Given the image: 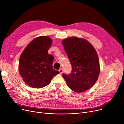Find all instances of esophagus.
<instances>
[{
  "mask_svg": "<svg viewBox=\"0 0 124 124\" xmlns=\"http://www.w3.org/2000/svg\"><path fill=\"white\" fill-rule=\"evenodd\" d=\"M59 73H61V74H62V73H63V70H62V69H59Z\"/></svg>",
  "mask_w": 124,
  "mask_h": 124,
  "instance_id": "1",
  "label": "esophagus"
}]
</instances>
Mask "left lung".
<instances>
[{"label":"left lung","instance_id":"1","mask_svg":"<svg viewBox=\"0 0 124 124\" xmlns=\"http://www.w3.org/2000/svg\"><path fill=\"white\" fill-rule=\"evenodd\" d=\"M62 44L72 66L71 73H63V78L73 91H86L96 83L100 73L96 50L88 41L75 37L65 39Z\"/></svg>","mask_w":124,"mask_h":124}]
</instances>
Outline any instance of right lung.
Masks as SVG:
<instances>
[{
  "instance_id": "add662e5",
  "label": "right lung",
  "mask_w": 124,
  "mask_h": 124,
  "mask_svg": "<svg viewBox=\"0 0 124 124\" xmlns=\"http://www.w3.org/2000/svg\"><path fill=\"white\" fill-rule=\"evenodd\" d=\"M52 43L49 37H37L27 45L20 56V74L25 83L31 87H45L59 73L53 68V56L48 53Z\"/></svg>"
}]
</instances>
